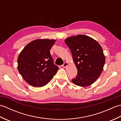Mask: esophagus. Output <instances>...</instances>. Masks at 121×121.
I'll use <instances>...</instances> for the list:
<instances>
[{"mask_svg":"<svg viewBox=\"0 0 121 121\" xmlns=\"http://www.w3.org/2000/svg\"><path fill=\"white\" fill-rule=\"evenodd\" d=\"M68 62H65V63H64L63 64L62 66H63V68H66V66H68Z\"/></svg>","mask_w":121,"mask_h":121,"instance_id":"obj_1","label":"esophagus"}]
</instances>
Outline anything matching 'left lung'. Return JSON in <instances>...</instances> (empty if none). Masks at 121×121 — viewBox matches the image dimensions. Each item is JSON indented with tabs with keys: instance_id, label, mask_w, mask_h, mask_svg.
Instances as JSON below:
<instances>
[{
	"instance_id": "left-lung-1",
	"label": "left lung",
	"mask_w": 121,
	"mask_h": 121,
	"mask_svg": "<svg viewBox=\"0 0 121 121\" xmlns=\"http://www.w3.org/2000/svg\"><path fill=\"white\" fill-rule=\"evenodd\" d=\"M72 54L78 69L73 83L79 86L91 85L101 74L105 63V56L101 46L88 36L78 35L65 39Z\"/></svg>"
}]
</instances>
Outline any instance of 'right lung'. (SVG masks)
<instances>
[{
  "mask_svg": "<svg viewBox=\"0 0 121 121\" xmlns=\"http://www.w3.org/2000/svg\"><path fill=\"white\" fill-rule=\"evenodd\" d=\"M55 39H37L25 46L17 58V69L28 84L39 87L49 82L59 69L50 50Z\"/></svg>",
  "mask_w": 121,
  "mask_h": 121,
  "instance_id": "add662e5",
  "label": "right lung"
}]
</instances>
